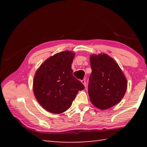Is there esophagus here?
I'll use <instances>...</instances> for the list:
<instances>
[{
    "mask_svg": "<svg viewBox=\"0 0 147 147\" xmlns=\"http://www.w3.org/2000/svg\"><path fill=\"white\" fill-rule=\"evenodd\" d=\"M82 83L84 86H85V87L86 86V80H82Z\"/></svg>",
    "mask_w": 147,
    "mask_h": 147,
    "instance_id": "1",
    "label": "esophagus"
}]
</instances>
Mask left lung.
Returning <instances> with one entry per match:
<instances>
[{
    "label": "left lung",
    "mask_w": 147,
    "mask_h": 147,
    "mask_svg": "<svg viewBox=\"0 0 147 147\" xmlns=\"http://www.w3.org/2000/svg\"><path fill=\"white\" fill-rule=\"evenodd\" d=\"M90 63L88 93L92 104L100 109L117 104L127 88V80L118 64L105 54L91 55Z\"/></svg>",
    "instance_id": "obj_1"
}]
</instances>
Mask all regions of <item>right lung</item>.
<instances>
[{
    "label": "right lung",
    "mask_w": 147,
    "mask_h": 147,
    "mask_svg": "<svg viewBox=\"0 0 147 147\" xmlns=\"http://www.w3.org/2000/svg\"><path fill=\"white\" fill-rule=\"evenodd\" d=\"M74 53L61 52L50 57L35 74L33 89L38 102L47 111L61 113L70 108L84 84L73 75Z\"/></svg>",
    "instance_id": "add662e5"
}]
</instances>
